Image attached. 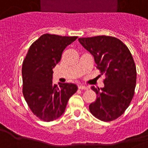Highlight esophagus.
Returning a JSON list of instances; mask_svg holds the SVG:
<instances>
[{"label": "esophagus", "mask_w": 148, "mask_h": 148, "mask_svg": "<svg viewBox=\"0 0 148 148\" xmlns=\"http://www.w3.org/2000/svg\"><path fill=\"white\" fill-rule=\"evenodd\" d=\"M78 89H80V90H88V86H83V85H78Z\"/></svg>", "instance_id": "obj_1"}]
</instances>
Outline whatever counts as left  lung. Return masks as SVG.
<instances>
[{"label":"left lung","instance_id":"obj_1","mask_svg":"<svg viewBox=\"0 0 148 148\" xmlns=\"http://www.w3.org/2000/svg\"><path fill=\"white\" fill-rule=\"evenodd\" d=\"M78 40L93 55L97 68L106 76L101 90L91 87L97 99L89 109L103 122L116 120L125 112L134 95L137 71L132 53L116 37L98 36Z\"/></svg>","mask_w":148,"mask_h":148}]
</instances>
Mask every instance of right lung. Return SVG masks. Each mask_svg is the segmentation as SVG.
<instances>
[{"mask_svg":"<svg viewBox=\"0 0 148 148\" xmlns=\"http://www.w3.org/2000/svg\"><path fill=\"white\" fill-rule=\"evenodd\" d=\"M77 36L46 33L30 45L23 62V94L32 112L42 121L51 122L62 116L77 87L74 84H52V68L63 51Z\"/></svg>","mask_w":148,"mask_h":148,"instance_id":"right-lung-1","label":"right lung"}]
</instances>
